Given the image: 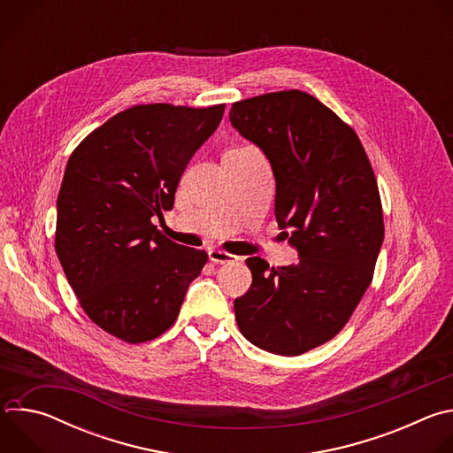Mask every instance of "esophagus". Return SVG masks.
I'll list each match as a JSON object with an SVG mask.
<instances>
[{
  "label": "esophagus",
  "mask_w": 453,
  "mask_h": 453,
  "mask_svg": "<svg viewBox=\"0 0 453 453\" xmlns=\"http://www.w3.org/2000/svg\"><path fill=\"white\" fill-rule=\"evenodd\" d=\"M208 256H210V260L213 264H233V262H238V256H233V254H229L226 250H220V249H210Z\"/></svg>",
  "instance_id": "esophagus-1"
}]
</instances>
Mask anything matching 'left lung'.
Here are the masks:
<instances>
[{"instance_id":"1","label":"left lung","mask_w":453,"mask_h":453,"mask_svg":"<svg viewBox=\"0 0 453 453\" xmlns=\"http://www.w3.org/2000/svg\"><path fill=\"white\" fill-rule=\"evenodd\" d=\"M229 121L269 159L276 220L299 256L287 267L247 257L252 285L234 299V317L254 346L296 357L334 339L372 280L383 242L378 184L353 128L308 93L236 102Z\"/></svg>"}]
</instances>
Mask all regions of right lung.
I'll return each instance as SVG.
<instances>
[{"label": "right lung", "mask_w": 453, "mask_h": 453, "mask_svg": "<svg viewBox=\"0 0 453 453\" xmlns=\"http://www.w3.org/2000/svg\"><path fill=\"white\" fill-rule=\"evenodd\" d=\"M226 105H134L73 150L57 197L55 252L81 306L131 344L165 334L208 262L152 224L173 208L182 172Z\"/></svg>", "instance_id": "obj_1"}]
</instances>
